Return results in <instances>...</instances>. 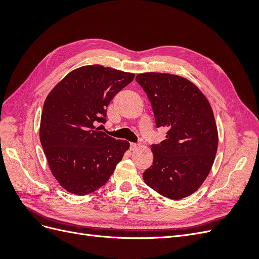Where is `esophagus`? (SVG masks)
I'll use <instances>...</instances> for the list:
<instances>
[{
    "label": "esophagus",
    "instance_id": "1",
    "mask_svg": "<svg viewBox=\"0 0 259 259\" xmlns=\"http://www.w3.org/2000/svg\"><path fill=\"white\" fill-rule=\"evenodd\" d=\"M130 147H131V150H135V149H137V148L139 147V144L131 143V144H130Z\"/></svg>",
    "mask_w": 259,
    "mask_h": 259
}]
</instances>
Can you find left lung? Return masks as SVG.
Listing matches in <instances>:
<instances>
[{
  "instance_id": "8db88e82",
  "label": "left lung",
  "mask_w": 259,
  "mask_h": 259,
  "mask_svg": "<svg viewBox=\"0 0 259 259\" xmlns=\"http://www.w3.org/2000/svg\"><path fill=\"white\" fill-rule=\"evenodd\" d=\"M136 82L150 101L156 127L166 138L151 145L152 165L145 183L168 199L179 200L197 191L214 163L218 134L206 97L185 77L168 73L138 74Z\"/></svg>"
}]
</instances>
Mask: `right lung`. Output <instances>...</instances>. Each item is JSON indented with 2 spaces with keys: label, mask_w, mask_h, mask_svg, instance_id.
Instances as JSON below:
<instances>
[{
  "label": "right lung",
  "mask_w": 259,
  "mask_h": 259,
  "mask_svg": "<svg viewBox=\"0 0 259 259\" xmlns=\"http://www.w3.org/2000/svg\"><path fill=\"white\" fill-rule=\"evenodd\" d=\"M134 76L85 66L66 75L45 99L41 145L54 177L67 191L84 195L104 186L130 148L95 124L107 122V107Z\"/></svg>",
  "instance_id": "obj_1"
}]
</instances>
